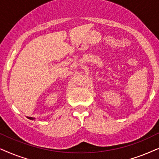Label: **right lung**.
<instances>
[{
  "instance_id": "obj_1",
  "label": "right lung",
  "mask_w": 159,
  "mask_h": 159,
  "mask_svg": "<svg viewBox=\"0 0 159 159\" xmlns=\"http://www.w3.org/2000/svg\"><path fill=\"white\" fill-rule=\"evenodd\" d=\"M27 118L30 119H32H32H34V118H32V117H30V116H28Z\"/></svg>"
}]
</instances>
